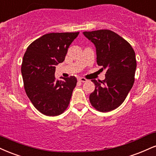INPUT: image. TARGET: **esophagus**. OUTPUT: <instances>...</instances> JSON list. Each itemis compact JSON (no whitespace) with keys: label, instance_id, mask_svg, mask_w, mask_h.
Returning <instances> with one entry per match:
<instances>
[{"label":"esophagus","instance_id":"esophagus-1","mask_svg":"<svg viewBox=\"0 0 156 156\" xmlns=\"http://www.w3.org/2000/svg\"><path fill=\"white\" fill-rule=\"evenodd\" d=\"M78 81L82 82H87V79H85L84 77H80V78H78Z\"/></svg>","mask_w":156,"mask_h":156}]
</instances>
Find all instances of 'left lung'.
<instances>
[{"mask_svg": "<svg viewBox=\"0 0 156 156\" xmlns=\"http://www.w3.org/2000/svg\"><path fill=\"white\" fill-rule=\"evenodd\" d=\"M83 34L96 46L98 65L102 70L107 69L104 80H91L95 90L90 95V102L101 112L114 110L133 87L136 68L134 50L126 40L110 30L85 31Z\"/></svg>", "mask_w": 156, "mask_h": 156, "instance_id": "8db88e82", "label": "left lung"}]
</instances>
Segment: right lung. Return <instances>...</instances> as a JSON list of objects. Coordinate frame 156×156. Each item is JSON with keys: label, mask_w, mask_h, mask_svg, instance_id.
<instances>
[{"label": "right lung", "mask_w": 156, "mask_h": 156, "mask_svg": "<svg viewBox=\"0 0 156 156\" xmlns=\"http://www.w3.org/2000/svg\"><path fill=\"white\" fill-rule=\"evenodd\" d=\"M80 33H51L33 41L21 66L24 88L37 110L57 116L67 109L76 87L75 76L56 80L55 66L65 60L68 48Z\"/></svg>", "instance_id": "1"}]
</instances>
